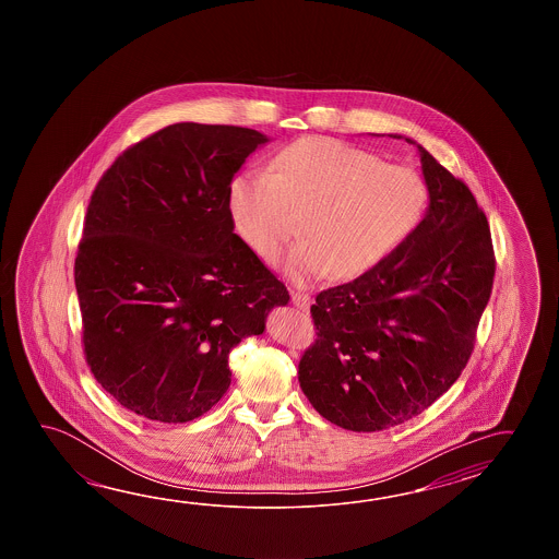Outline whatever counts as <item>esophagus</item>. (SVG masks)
I'll return each instance as SVG.
<instances>
[{"instance_id":"esophagus-1","label":"esophagus","mask_w":559,"mask_h":559,"mask_svg":"<svg viewBox=\"0 0 559 559\" xmlns=\"http://www.w3.org/2000/svg\"><path fill=\"white\" fill-rule=\"evenodd\" d=\"M292 301L301 311H308L309 306H311V297L308 294H301V292H292Z\"/></svg>"}]
</instances>
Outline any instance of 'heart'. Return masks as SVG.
I'll list each match as a JSON object with an SVG mask.
<instances>
[{
    "label": "heart",
    "mask_w": 559,
    "mask_h": 559,
    "mask_svg": "<svg viewBox=\"0 0 559 559\" xmlns=\"http://www.w3.org/2000/svg\"><path fill=\"white\" fill-rule=\"evenodd\" d=\"M426 207L428 186L417 171L333 138L289 143L270 171L246 169L227 186L239 238L265 260L301 217L306 238L282 258L296 284L373 270L414 234Z\"/></svg>",
    "instance_id": "b5f03b06"
}]
</instances>
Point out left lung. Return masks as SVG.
I'll return each instance as SVG.
<instances>
[{
	"label": "left lung",
	"mask_w": 559,
	"mask_h": 559,
	"mask_svg": "<svg viewBox=\"0 0 559 559\" xmlns=\"http://www.w3.org/2000/svg\"><path fill=\"white\" fill-rule=\"evenodd\" d=\"M416 145L429 193L424 219L380 265L311 306L318 340L299 359V385L320 416L352 431L400 426L452 388L493 285L486 214Z\"/></svg>",
	"instance_id": "left-lung-1"
}]
</instances>
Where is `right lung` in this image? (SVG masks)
Here are the masks:
<instances>
[{
	"instance_id": "add662e5",
	"label": "right lung",
	"mask_w": 559,
	"mask_h": 559,
	"mask_svg": "<svg viewBox=\"0 0 559 559\" xmlns=\"http://www.w3.org/2000/svg\"><path fill=\"white\" fill-rule=\"evenodd\" d=\"M270 140L236 126L174 123L99 179L75 258L84 352L119 405L186 424L227 392V356L289 294L234 234L227 186Z\"/></svg>"
}]
</instances>
